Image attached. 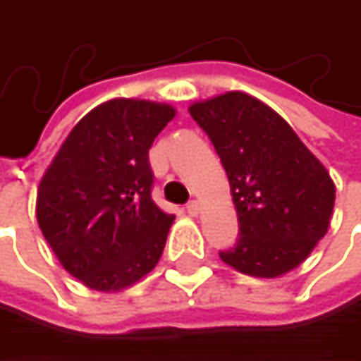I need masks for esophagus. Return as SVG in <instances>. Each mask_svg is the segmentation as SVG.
Listing matches in <instances>:
<instances>
[{
    "label": "esophagus",
    "mask_w": 361,
    "mask_h": 361,
    "mask_svg": "<svg viewBox=\"0 0 361 361\" xmlns=\"http://www.w3.org/2000/svg\"><path fill=\"white\" fill-rule=\"evenodd\" d=\"M185 211H188L190 215H198V211H200V204H198V200H190V202L185 204Z\"/></svg>",
    "instance_id": "1"
}]
</instances>
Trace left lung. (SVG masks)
<instances>
[{
  "instance_id": "8db88e82",
  "label": "left lung",
  "mask_w": 361,
  "mask_h": 361,
  "mask_svg": "<svg viewBox=\"0 0 361 361\" xmlns=\"http://www.w3.org/2000/svg\"><path fill=\"white\" fill-rule=\"evenodd\" d=\"M228 173L240 236L219 257L243 274L276 278L314 251L330 224L334 183L290 125L230 92L190 106Z\"/></svg>"
}]
</instances>
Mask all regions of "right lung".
Returning <instances> with one entry per match:
<instances>
[{"label":"right lung","instance_id":"1","mask_svg":"<svg viewBox=\"0 0 361 361\" xmlns=\"http://www.w3.org/2000/svg\"><path fill=\"white\" fill-rule=\"evenodd\" d=\"M176 116L165 104L110 100L60 146L37 192V221L60 263L94 290H121L161 259L173 215L152 200L148 150Z\"/></svg>","mask_w":361,"mask_h":361}]
</instances>
